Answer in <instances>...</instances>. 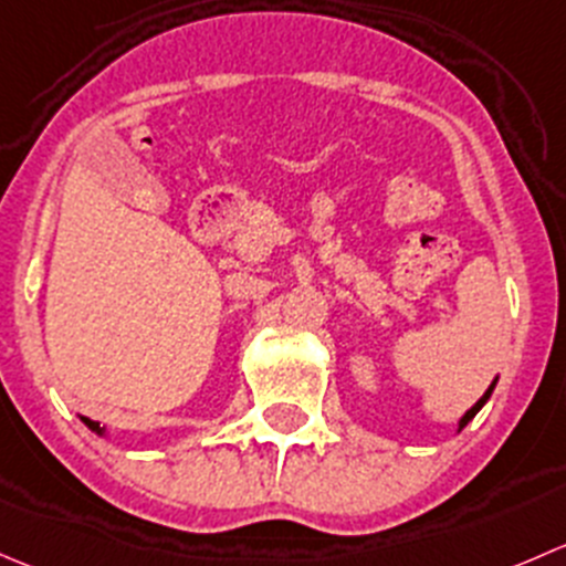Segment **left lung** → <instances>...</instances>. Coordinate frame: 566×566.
I'll return each mask as SVG.
<instances>
[{
    "mask_svg": "<svg viewBox=\"0 0 566 566\" xmlns=\"http://www.w3.org/2000/svg\"><path fill=\"white\" fill-rule=\"evenodd\" d=\"M491 392H493V384H491V387H488V392H485V395H482V398H480V400H476V403H474V406H471V409L463 413V419H460V428H465V424H469V422H471V419H474V413H476V411H480V409H482V406H485V400H488V398H491Z\"/></svg>",
    "mask_w": 566,
    "mask_h": 566,
    "instance_id": "1",
    "label": "left lung"
}]
</instances>
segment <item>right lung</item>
<instances>
[{
  "mask_svg": "<svg viewBox=\"0 0 566 566\" xmlns=\"http://www.w3.org/2000/svg\"><path fill=\"white\" fill-rule=\"evenodd\" d=\"M84 422H86V424H90V428H92V430H97V433H101V424H97V422H92V419H84Z\"/></svg>",
  "mask_w": 566,
  "mask_h": 566,
  "instance_id": "obj_1",
  "label": "right lung"
}]
</instances>
